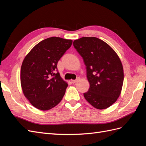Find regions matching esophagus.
Instances as JSON below:
<instances>
[{
	"mask_svg": "<svg viewBox=\"0 0 146 146\" xmlns=\"http://www.w3.org/2000/svg\"><path fill=\"white\" fill-rule=\"evenodd\" d=\"M79 80H80V77H77L76 78V80H71V83H76L77 82H78Z\"/></svg>",
	"mask_w": 146,
	"mask_h": 146,
	"instance_id": "esophagus-1",
	"label": "esophagus"
}]
</instances>
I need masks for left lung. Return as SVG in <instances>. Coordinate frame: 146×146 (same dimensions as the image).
I'll use <instances>...</instances> for the list:
<instances>
[{
  "label": "left lung",
  "mask_w": 146,
  "mask_h": 146,
  "mask_svg": "<svg viewBox=\"0 0 146 146\" xmlns=\"http://www.w3.org/2000/svg\"><path fill=\"white\" fill-rule=\"evenodd\" d=\"M73 46L86 66L89 90L85 99L97 109L107 108L121 94L123 70L118 55L108 44L96 37L76 39Z\"/></svg>",
  "instance_id": "8db88e82"
}]
</instances>
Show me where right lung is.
<instances>
[{"instance_id": "obj_1", "label": "right lung", "mask_w": 146, "mask_h": 146, "mask_svg": "<svg viewBox=\"0 0 146 146\" xmlns=\"http://www.w3.org/2000/svg\"><path fill=\"white\" fill-rule=\"evenodd\" d=\"M72 41L59 37L44 39L25 57L21 69L23 93L33 107L50 110L58 105L65 94L68 83L57 70V63Z\"/></svg>"}]
</instances>
